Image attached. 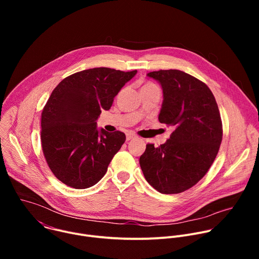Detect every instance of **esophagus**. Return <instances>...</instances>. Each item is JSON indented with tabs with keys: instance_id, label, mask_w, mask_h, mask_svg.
<instances>
[{
	"instance_id": "esophagus-1",
	"label": "esophagus",
	"mask_w": 259,
	"mask_h": 259,
	"mask_svg": "<svg viewBox=\"0 0 259 259\" xmlns=\"http://www.w3.org/2000/svg\"><path fill=\"white\" fill-rule=\"evenodd\" d=\"M134 138H136V135H135L133 132H128V133L126 134V139H127V141L132 140V139H134Z\"/></svg>"
}]
</instances>
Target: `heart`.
Listing matches in <instances>:
<instances>
[{
	"instance_id": "1",
	"label": "heart",
	"mask_w": 259,
	"mask_h": 259,
	"mask_svg": "<svg viewBox=\"0 0 259 259\" xmlns=\"http://www.w3.org/2000/svg\"><path fill=\"white\" fill-rule=\"evenodd\" d=\"M152 85H154V84H152V83H147V84H145L143 87H146V86H152Z\"/></svg>"
}]
</instances>
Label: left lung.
Masks as SVG:
<instances>
[{
	"mask_svg": "<svg viewBox=\"0 0 259 259\" xmlns=\"http://www.w3.org/2000/svg\"><path fill=\"white\" fill-rule=\"evenodd\" d=\"M160 83V123L173 128L158 147L146 144L139 164L151 186L161 194H179L194 187L213 164L223 139V124L208 86L178 69L151 71Z\"/></svg>",
	"mask_w": 259,
	"mask_h": 259,
	"instance_id": "left-lung-1",
	"label": "left lung"
}]
</instances>
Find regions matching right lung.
I'll list each match as a JSON object with an SVG mask.
<instances>
[{
    "mask_svg": "<svg viewBox=\"0 0 259 259\" xmlns=\"http://www.w3.org/2000/svg\"><path fill=\"white\" fill-rule=\"evenodd\" d=\"M136 73L85 69L63 79L52 91L42 112L41 142L50 170L66 186L88 189L106 173L126 136L98 129L96 121Z\"/></svg>",
    "mask_w": 259,
    "mask_h": 259,
    "instance_id": "obj_1",
    "label": "right lung"
}]
</instances>
